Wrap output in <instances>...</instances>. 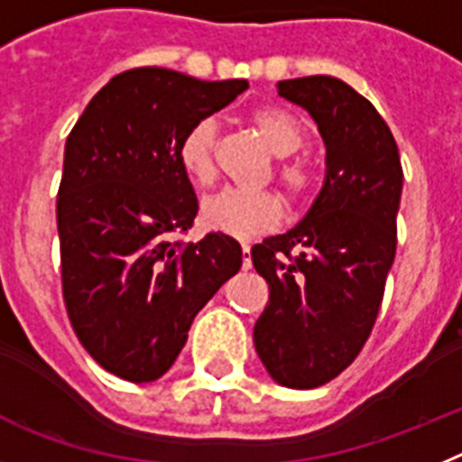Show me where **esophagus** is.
<instances>
[{"instance_id":"obj_1","label":"esophagus","mask_w":462,"mask_h":462,"mask_svg":"<svg viewBox=\"0 0 462 462\" xmlns=\"http://www.w3.org/2000/svg\"><path fill=\"white\" fill-rule=\"evenodd\" d=\"M242 267L251 270V246L248 244H242Z\"/></svg>"}]
</instances>
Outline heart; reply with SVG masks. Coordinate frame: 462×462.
Returning <instances> with one entry per match:
<instances>
[{
    "mask_svg": "<svg viewBox=\"0 0 462 462\" xmlns=\"http://www.w3.org/2000/svg\"><path fill=\"white\" fill-rule=\"evenodd\" d=\"M248 123L258 130L264 143L279 158L276 167L281 186L288 195L302 198L314 186V164L304 158H291L295 151L304 146V127L298 118L279 106H258L248 114ZM216 139H218V123L214 118H202L192 123L181 136L176 158L183 174L198 186H211L216 179ZM283 207L274 192L242 190V188H226L207 198L199 208L202 226L211 232L235 236V239H254L274 230L281 223Z\"/></svg>",
    "mask_w": 462,
    "mask_h": 462,
    "instance_id": "heart-1",
    "label": "heart"
}]
</instances>
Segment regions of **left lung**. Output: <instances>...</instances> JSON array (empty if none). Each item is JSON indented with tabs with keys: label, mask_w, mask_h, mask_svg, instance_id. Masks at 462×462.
Instances as JSON below:
<instances>
[{
	"label": "left lung",
	"mask_w": 462,
	"mask_h": 462,
	"mask_svg": "<svg viewBox=\"0 0 462 462\" xmlns=\"http://www.w3.org/2000/svg\"><path fill=\"white\" fill-rule=\"evenodd\" d=\"M326 143V179L304 218L251 248L270 283L254 328L264 370L286 388L342 374L370 337L398 244L402 167L386 120L335 76L279 81Z\"/></svg>",
	"instance_id": "8db88e82"
}]
</instances>
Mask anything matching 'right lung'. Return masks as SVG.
<instances>
[{"instance_id":"obj_1","label":"right lung","mask_w":462,"mask_h":462,"mask_svg":"<svg viewBox=\"0 0 462 462\" xmlns=\"http://www.w3.org/2000/svg\"><path fill=\"white\" fill-rule=\"evenodd\" d=\"M246 81H199L162 67L114 76L64 143L58 192L62 292L76 337L104 370L148 383L186 346L199 309L242 267L226 235L171 242L198 216L176 148Z\"/></svg>"}]
</instances>
